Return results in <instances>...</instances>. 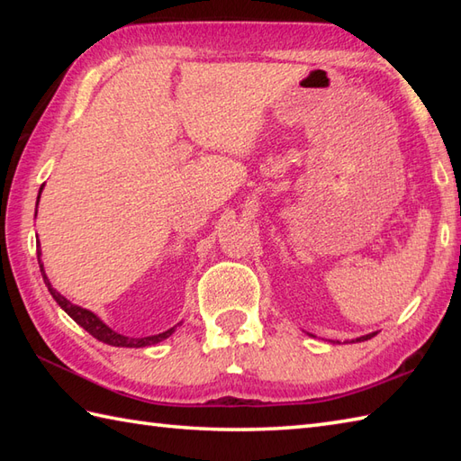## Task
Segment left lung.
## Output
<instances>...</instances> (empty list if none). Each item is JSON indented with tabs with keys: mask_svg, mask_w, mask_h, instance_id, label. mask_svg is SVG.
I'll list each match as a JSON object with an SVG mask.
<instances>
[{
	"mask_svg": "<svg viewBox=\"0 0 461 461\" xmlns=\"http://www.w3.org/2000/svg\"><path fill=\"white\" fill-rule=\"evenodd\" d=\"M376 335V332H370V335H365V337H358L357 339V342H362V340H368V339H372V337H375ZM352 342H355V340H352Z\"/></svg>",
	"mask_w": 461,
	"mask_h": 461,
	"instance_id": "obj_1",
	"label": "left lung"
}]
</instances>
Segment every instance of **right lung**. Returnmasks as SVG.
<instances>
[{
	"mask_svg": "<svg viewBox=\"0 0 461 461\" xmlns=\"http://www.w3.org/2000/svg\"><path fill=\"white\" fill-rule=\"evenodd\" d=\"M41 190H43V185H41ZM41 190H39V195H41ZM37 203H39V198H37ZM35 215H37V210H35ZM37 259H39V269H41V276H43L45 285H47L49 293H51V295H53V299L57 301V305L61 307V309L67 312V315L77 322V325H81V327H83L86 332H89V335H93L96 340L106 342V345H111V347L142 348V347H150V345H156V342L168 339V337L172 335V332H174L176 327H172V329H168V330H164V332H158V335L139 337V339L121 335V332L113 330L109 325H106V322H103L99 317H96L93 311L83 309V307H79V305H73L71 301L65 299V297L61 295V293H59V291L51 285V281H49L47 273H45V267H43V261H41V249H37Z\"/></svg>",
	"mask_w": 461,
	"mask_h": 461,
	"instance_id": "add662e5",
	"label": "right lung"
}]
</instances>
